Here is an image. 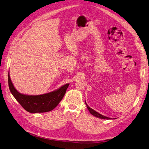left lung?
Here are the masks:
<instances>
[{
	"label": "left lung",
	"mask_w": 149,
	"mask_h": 149,
	"mask_svg": "<svg viewBox=\"0 0 149 149\" xmlns=\"http://www.w3.org/2000/svg\"><path fill=\"white\" fill-rule=\"evenodd\" d=\"M85 103H86V105L87 107V108L88 110H89V111L90 112V113L92 114L93 115H94L95 116H96V117H98V118H102V119H111V118H109V117H107V116H103L101 114H100L99 113H98V112H96V111H95L94 110L92 109V108H91L88 105V104H86V102H85Z\"/></svg>",
	"instance_id": "left-lung-1"
}]
</instances>
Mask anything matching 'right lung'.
Segmentation results:
<instances>
[{"label":"right lung","mask_w":149,"mask_h":149,"mask_svg":"<svg viewBox=\"0 0 149 149\" xmlns=\"http://www.w3.org/2000/svg\"><path fill=\"white\" fill-rule=\"evenodd\" d=\"M10 91L16 100L24 109L30 113H43L53 110L65 96L69 84H66L58 90L41 95H26L19 93L15 90L8 74Z\"/></svg>","instance_id":"right-lung-1"}]
</instances>
